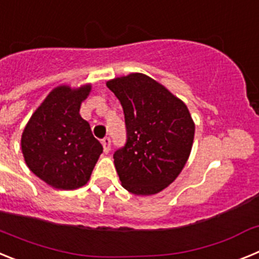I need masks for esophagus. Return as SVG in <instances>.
Instances as JSON below:
<instances>
[{
	"instance_id": "34e87169",
	"label": "esophagus",
	"mask_w": 259,
	"mask_h": 259,
	"mask_svg": "<svg viewBox=\"0 0 259 259\" xmlns=\"http://www.w3.org/2000/svg\"><path fill=\"white\" fill-rule=\"evenodd\" d=\"M102 146H104V152L105 153H109L110 152V148H111V140H110V137H104L102 139Z\"/></svg>"
}]
</instances>
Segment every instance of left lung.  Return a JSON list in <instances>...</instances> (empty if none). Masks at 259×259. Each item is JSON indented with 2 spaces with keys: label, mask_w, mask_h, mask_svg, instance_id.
Masks as SVG:
<instances>
[{
  "label": "left lung",
  "mask_w": 259,
  "mask_h": 259,
  "mask_svg": "<svg viewBox=\"0 0 259 259\" xmlns=\"http://www.w3.org/2000/svg\"><path fill=\"white\" fill-rule=\"evenodd\" d=\"M123 107L127 140L114 153L119 180L137 196L155 194L182 172L191 154L194 123L188 107L144 74L106 83Z\"/></svg>",
  "instance_id": "obj_1"
}]
</instances>
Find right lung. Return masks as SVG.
I'll list each match as a JSON object with an SVG mask.
<instances>
[{
    "label": "right lung",
    "instance_id": "1",
    "mask_svg": "<svg viewBox=\"0 0 259 259\" xmlns=\"http://www.w3.org/2000/svg\"><path fill=\"white\" fill-rule=\"evenodd\" d=\"M91 85L53 89L22 135V152L29 170L57 189L87 184L104 148L79 114Z\"/></svg>",
    "mask_w": 259,
    "mask_h": 259
}]
</instances>
